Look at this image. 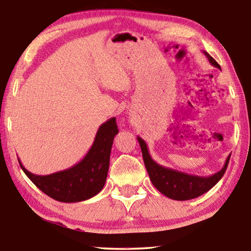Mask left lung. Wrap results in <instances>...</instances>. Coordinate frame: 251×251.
<instances>
[{
    "label": "left lung",
    "mask_w": 251,
    "mask_h": 251,
    "mask_svg": "<svg viewBox=\"0 0 251 251\" xmlns=\"http://www.w3.org/2000/svg\"><path fill=\"white\" fill-rule=\"evenodd\" d=\"M203 54L206 55L208 61H209L212 66L220 69L218 63L207 52H203ZM137 141L139 143V146H141L144 164H145V167L152 185L161 194L168 198L174 199V201H189V199L201 196L202 194L210 190L220 180V178L224 176L231 155H228L224 164V167L219 172L214 174V175L208 177L189 175V174L175 171L173 168H167L157 164L151 158L145 141L139 137V136H137Z\"/></svg>",
    "instance_id": "1"
}]
</instances>
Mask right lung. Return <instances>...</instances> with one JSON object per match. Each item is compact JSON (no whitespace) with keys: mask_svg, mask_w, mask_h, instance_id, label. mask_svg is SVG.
Wrapping results in <instances>:
<instances>
[{"mask_svg":"<svg viewBox=\"0 0 251 251\" xmlns=\"http://www.w3.org/2000/svg\"><path fill=\"white\" fill-rule=\"evenodd\" d=\"M116 118L100 126L94 143L84 158L64 171L50 175L28 172L19 159L20 166L37 188L50 198L62 202H78L96 196L105 185L114 137L117 135Z\"/></svg>","mask_w":251,"mask_h":251,"instance_id":"1","label":"right lung"}]
</instances>
